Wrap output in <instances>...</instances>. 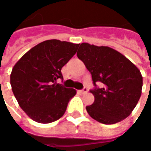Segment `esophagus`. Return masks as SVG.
<instances>
[{"instance_id":"34e87169","label":"esophagus","mask_w":151,"mask_h":151,"mask_svg":"<svg viewBox=\"0 0 151 151\" xmlns=\"http://www.w3.org/2000/svg\"><path fill=\"white\" fill-rule=\"evenodd\" d=\"M86 92H87V88H83L82 91H81V93H82V94H85Z\"/></svg>"}]
</instances>
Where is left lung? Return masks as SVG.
<instances>
[{
  "label": "left lung",
  "mask_w": 151,
  "mask_h": 151,
  "mask_svg": "<svg viewBox=\"0 0 151 151\" xmlns=\"http://www.w3.org/2000/svg\"><path fill=\"white\" fill-rule=\"evenodd\" d=\"M77 56L91 73L95 101L86 107L99 122L112 124L129 116L142 95V76L136 65L116 50L82 43ZM96 82L102 86L97 88Z\"/></svg>",
  "instance_id": "1"
}]
</instances>
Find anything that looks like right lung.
<instances>
[{
  "label": "right lung",
  "mask_w": 151,
  "mask_h": 151,
  "mask_svg": "<svg viewBox=\"0 0 151 151\" xmlns=\"http://www.w3.org/2000/svg\"><path fill=\"white\" fill-rule=\"evenodd\" d=\"M78 43L58 40L43 41L25 53L10 74L12 91L20 108L38 123L63 116L76 90L57 83L61 69L75 55Z\"/></svg>",
  "instance_id": "1"
}]
</instances>
